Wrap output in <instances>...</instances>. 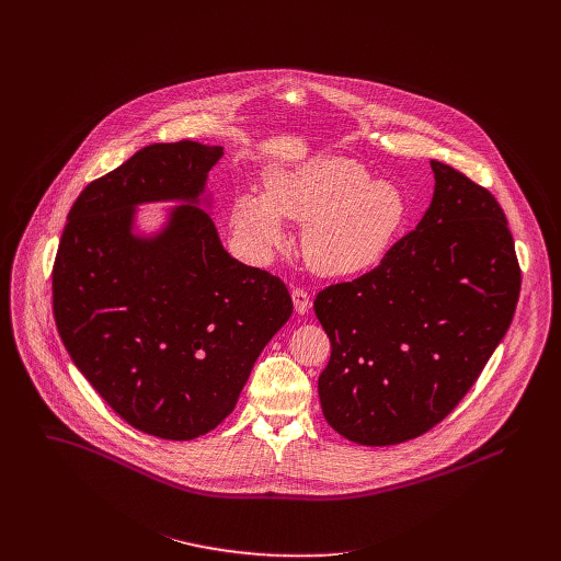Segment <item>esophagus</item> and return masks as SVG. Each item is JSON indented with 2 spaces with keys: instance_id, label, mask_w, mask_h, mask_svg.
Masks as SVG:
<instances>
[{
  "instance_id": "1",
  "label": "esophagus",
  "mask_w": 561,
  "mask_h": 561,
  "mask_svg": "<svg viewBox=\"0 0 561 561\" xmlns=\"http://www.w3.org/2000/svg\"><path fill=\"white\" fill-rule=\"evenodd\" d=\"M291 300H294V309H296L298 316L309 313V309H311V296H309L305 289L296 287V289L291 291Z\"/></svg>"
}]
</instances>
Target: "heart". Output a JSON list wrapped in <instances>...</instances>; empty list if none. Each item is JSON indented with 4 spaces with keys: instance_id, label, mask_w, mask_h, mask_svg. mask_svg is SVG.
<instances>
[{
    "instance_id": "1",
    "label": "heart",
    "mask_w": 561,
    "mask_h": 561,
    "mask_svg": "<svg viewBox=\"0 0 561 561\" xmlns=\"http://www.w3.org/2000/svg\"><path fill=\"white\" fill-rule=\"evenodd\" d=\"M405 211L400 190L374 181L363 163L321 156L274 170L265 181V194H241L231 222L259 259L285 245L283 220L296 222L305 227L302 252L309 267L321 276L347 278L385 259Z\"/></svg>"
}]
</instances>
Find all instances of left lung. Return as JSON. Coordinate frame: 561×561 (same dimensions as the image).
<instances>
[{"label":"left lung","mask_w":561,"mask_h":561,"mask_svg":"<svg viewBox=\"0 0 561 561\" xmlns=\"http://www.w3.org/2000/svg\"><path fill=\"white\" fill-rule=\"evenodd\" d=\"M434 196L414 231L380 265L316 298L332 352L320 376L328 425L385 447L440 423L505 336L520 267L494 196L430 161Z\"/></svg>","instance_id":"obj_1"}]
</instances>
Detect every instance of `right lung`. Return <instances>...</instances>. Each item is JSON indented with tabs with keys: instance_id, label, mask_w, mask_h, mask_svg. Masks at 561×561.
<instances>
[{
	"instance_id": "1",
	"label": "right lung",
	"mask_w": 561,
	"mask_h": 561,
	"mask_svg": "<svg viewBox=\"0 0 561 561\" xmlns=\"http://www.w3.org/2000/svg\"><path fill=\"white\" fill-rule=\"evenodd\" d=\"M220 158L192 140L140 149L85 185L54 263V318L76 367L121 419L165 440L233 412L294 311L285 283L233 259L201 209ZM149 202L180 205L140 237L135 209Z\"/></svg>"
}]
</instances>
